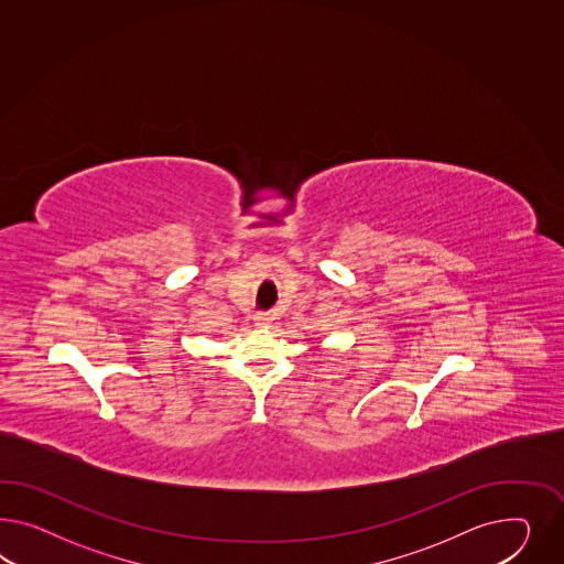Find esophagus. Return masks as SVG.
Here are the masks:
<instances>
[{
  "instance_id": "1",
  "label": "esophagus",
  "mask_w": 564,
  "mask_h": 564,
  "mask_svg": "<svg viewBox=\"0 0 564 564\" xmlns=\"http://www.w3.org/2000/svg\"><path fill=\"white\" fill-rule=\"evenodd\" d=\"M254 324H257L259 328H269V326H271V316H269L267 312H259V314L254 316Z\"/></svg>"
}]
</instances>
